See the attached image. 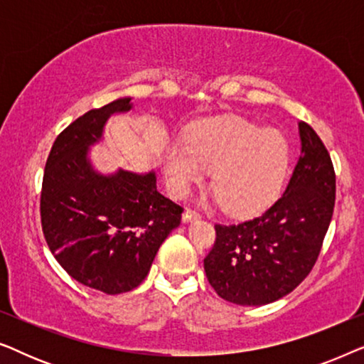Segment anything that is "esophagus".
I'll return each mask as SVG.
<instances>
[{
	"mask_svg": "<svg viewBox=\"0 0 364 364\" xmlns=\"http://www.w3.org/2000/svg\"><path fill=\"white\" fill-rule=\"evenodd\" d=\"M202 215L200 213H198L197 210H193V208H187L186 212H183V215H182V218H183V222H191V220H198V218H200Z\"/></svg>",
	"mask_w": 364,
	"mask_h": 364,
	"instance_id": "1",
	"label": "esophagus"
}]
</instances>
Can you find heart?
<instances>
[{"instance_id": "heart-1", "label": "heart", "mask_w": 364, "mask_h": 364, "mask_svg": "<svg viewBox=\"0 0 364 364\" xmlns=\"http://www.w3.org/2000/svg\"><path fill=\"white\" fill-rule=\"evenodd\" d=\"M290 162V146L277 129H262L240 117L208 119L167 149L166 177L176 196L212 168V188L223 210L255 212L275 197Z\"/></svg>"}]
</instances>
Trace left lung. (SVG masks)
<instances>
[{
    "label": "left lung",
    "instance_id": "left-lung-1",
    "mask_svg": "<svg viewBox=\"0 0 364 364\" xmlns=\"http://www.w3.org/2000/svg\"><path fill=\"white\" fill-rule=\"evenodd\" d=\"M298 129L301 154L280 198L250 220L215 223L203 268L223 300L248 306L280 300L318 260L335 208L336 176L318 134L306 122Z\"/></svg>",
    "mask_w": 364,
    "mask_h": 364
}]
</instances>
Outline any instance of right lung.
Returning a JSON list of instances; mask_svg holds the SVG:
<instances>
[{
	"mask_svg": "<svg viewBox=\"0 0 364 364\" xmlns=\"http://www.w3.org/2000/svg\"><path fill=\"white\" fill-rule=\"evenodd\" d=\"M131 97L91 109L54 141L44 167L41 227L49 250L82 285L107 295L131 291L147 277L159 247L178 227L183 208L157 191L156 173L99 176L87 149Z\"/></svg>",
	"mask_w": 364,
	"mask_h": 364,
	"instance_id": "1",
	"label": "right lung"
}]
</instances>
